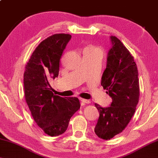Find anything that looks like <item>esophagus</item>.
Returning <instances> with one entry per match:
<instances>
[{
	"mask_svg": "<svg viewBox=\"0 0 158 158\" xmlns=\"http://www.w3.org/2000/svg\"><path fill=\"white\" fill-rule=\"evenodd\" d=\"M80 101L81 102V103L82 104H89L90 102L89 100H87V99H82V98H80Z\"/></svg>",
	"mask_w": 158,
	"mask_h": 158,
	"instance_id": "obj_1",
	"label": "esophagus"
}]
</instances>
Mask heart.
<instances>
[{
	"mask_svg": "<svg viewBox=\"0 0 158 158\" xmlns=\"http://www.w3.org/2000/svg\"><path fill=\"white\" fill-rule=\"evenodd\" d=\"M94 50H98V48H97L95 47H94V46L89 45V46H87V47H86L85 48L84 53H85V52H93V51H94Z\"/></svg>",
	"mask_w": 158,
	"mask_h": 158,
	"instance_id": "b5f03b06",
	"label": "heart"
}]
</instances>
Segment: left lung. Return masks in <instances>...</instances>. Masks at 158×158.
Instances as JSON below:
<instances>
[{"label":"left lung","instance_id":"obj_1","mask_svg":"<svg viewBox=\"0 0 158 158\" xmlns=\"http://www.w3.org/2000/svg\"><path fill=\"white\" fill-rule=\"evenodd\" d=\"M111 47L101 85L112 99L110 106L98 104L99 117L94 128L99 138L110 140L125 129L135 113L140 95L137 65L127 47L115 36L110 37Z\"/></svg>","mask_w":158,"mask_h":158}]
</instances>
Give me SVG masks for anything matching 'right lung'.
Masks as SVG:
<instances>
[{
  "label": "right lung",
  "instance_id": "obj_1",
  "mask_svg": "<svg viewBox=\"0 0 158 158\" xmlns=\"http://www.w3.org/2000/svg\"><path fill=\"white\" fill-rule=\"evenodd\" d=\"M71 35L55 34L39 44L26 64L24 91L36 123L50 136L66 131L72 116L81 107L77 98L54 95L48 81L59 76L60 59Z\"/></svg>",
  "mask_w": 158,
  "mask_h": 158
}]
</instances>
